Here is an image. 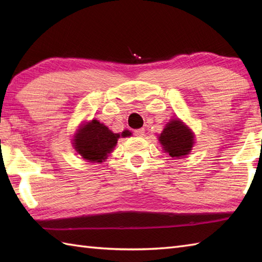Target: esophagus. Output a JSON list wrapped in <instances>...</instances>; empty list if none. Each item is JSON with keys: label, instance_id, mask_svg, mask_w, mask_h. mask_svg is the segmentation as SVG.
<instances>
[{"label": "esophagus", "instance_id": "34e87169", "mask_svg": "<svg viewBox=\"0 0 262 262\" xmlns=\"http://www.w3.org/2000/svg\"><path fill=\"white\" fill-rule=\"evenodd\" d=\"M134 134L137 137H142V136H144V134H145V129H144V128H140V129H136L134 132Z\"/></svg>", "mask_w": 262, "mask_h": 262}]
</instances>
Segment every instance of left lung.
I'll use <instances>...</instances> for the list:
<instances>
[{
	"label": "left lung",
	"mask_w": 262,
	"mask_h": 262,
	"mask_svg": "<svg viewBox=\"0 0 262 262\" xmlns=\"http://www.w3.org/2000/svg\"><path fill=\"white\" fill-rule=\"evenodd\" d=\"M159 141L171 158L180 159L190 153L194 143V135L190 128L180 119H172L165 125L159 136Z\"/></svg>",
	"instance_id": "1"
}]
</instances>
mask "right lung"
Segmentation results:
<instances>
[{
	"label": "right lung",
	"mask_w": 262,
	"mask_h": 262,
	"mask_svg": "<svg viewBox=\"0 0 262 262\" xmlns=\"http://www.w3.org/2000/svg\"><path fill=\"white\" fill-rule=\"evenodd\" d=\"M129 130L121 133L122 137L130 136ZM120 137L97 119L83 124L74 135L73 145L81 157L88 162L101 163L114 151Z\"/></svg>",
	"instance_id": "add662e5"
}]
</instances>
